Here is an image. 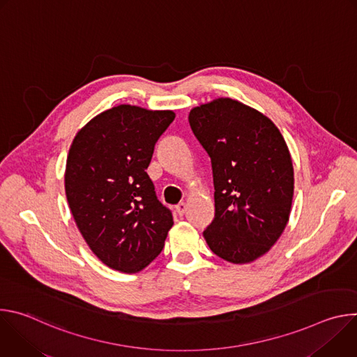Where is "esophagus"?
Instances as JSON below:
<instances>
[{"label": "esophagus", "mask_w": 357, "mask_h": 357, "mask_svg": "<svg viewBox=\"0 0 357 357\" xmlns=\"http://www.w3.org/2000/svg\"><path fill=\"white\" fill-rule=\"evenodd\" d=\"M176 212L179 216H183L186 213V203L185 202H181L179 205H176Z\"/></svg>", "instance_id": "esophagus-1"}]
</instances>
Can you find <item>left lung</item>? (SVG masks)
Segmentation results:
<instances>
[{"instance_id":"8db88e82","label":"left lung","mask_w":357,"mask_h":357,"mask_svg":"<svg viewBox=\"0 0 357 357\" xmlns=\"http://www.w3.org/2000/svg\"><path fill=\"white\" fill-rule=\"evenodd\" d=\"M212 162L215 219L203 231L220 259L243 264L266 254L291 212L294 168L274 123L237 100L216 98L189 113Z\"/></svg>"}]
</instances>
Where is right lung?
<instances>
[{
	"mask_svg": "<svg viewBox=\"0 0 357 357\" xmlns=\"http://www.w3.org/2000/svg\"><path fill=\"white\" fill-rule=\"evenodd\" d=\"M174 119L171 110L120 105L91 119L70 145L65 174L70 212L90 250L113 270L145 268L174 225L145 172Z\"/></svg>",
	"mask_w": 357,
	"mask_h": 357,
	"instance_id": "add662e5",
	"label": "right lung"
}]
</instances>
